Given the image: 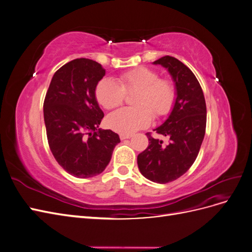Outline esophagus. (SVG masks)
Returning a JSON list of instances; mask_svg holds the SVG:
<instances>
[{"label": "esophagus", "mask_w": 252, "mask_h": 252, "mask_svg": "<svg viewBox=\"0 0 252 252\" xmlns=\"http://www.w3.org/2000/svg\"><path fill=\"white\" fill-rule=\"evenodd\" d=\"M130 138H132L131 134H123V133L120 134V139L121 140H126V139H130Z\"/></svg>", "instance_id": "34e87169"}]
</instances>
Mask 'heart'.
<instances>
[{"label": "heart", "instance_id": "heart-1", "mask_svg": "<svg viewBox=\"0 0 252 252\" xmlns=\"http://www.w3.org/2000/svg\"><path fill=\"white\" fill-rule=\"evenodd\" d=\"M136 91L135 107H125L110 113L108 126L114 131L131 134L150 125L152 113L156 118L168 114L177 97L174 84L158 77V72L146 67L126 71L119 77V83L109 78L98 81L94 94L105 109H113L124 102L126 94Z\"/></svg>", "mask_w": 252, "mask_h": 252}]
</instances>
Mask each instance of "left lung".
<instances>
[{"mask_svg":"<svg viewBox=\"0 0 252 252\" xmlns=\"http://www.w3.org/2000/svg\"><path fill=\"white\" fill-rule=\"evenodd\" d=\"M154 64L168 69L175 83L177 98L168 119L155 129L158 134L168 138V143L147 132L149 145L138 156V166L146 179L166 184L182 177L194 163L204 140L207 110L200 83L185 64L170 56Z\"/></svg>","mask_w":252,"mask_h":252,"instance_id":"1","label":"left lung"}]
</instances>
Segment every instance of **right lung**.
<instances>
[{"label":"right lung","mask_w":252,"mask_h":252,"mask_svg":"<svg viewBox=\"0 0 252 252\" xmlns=\"http://www.w3.org/2000/svg\"><path fill=\"white\" fill-rule=\"evenodd\" d=\"M104 75L95 61L72 60L53 74L44 100L49 148L59 165L79 179L102 173L121 142L118 133L98 128L104 113L94 90Z\"/></svg>","instance_id":"add662e5"}]
</instances>
